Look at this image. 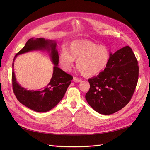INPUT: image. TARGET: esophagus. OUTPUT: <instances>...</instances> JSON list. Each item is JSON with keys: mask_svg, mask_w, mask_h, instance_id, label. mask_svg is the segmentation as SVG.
I'll return each mask as SVG.
<instances>
[{"mask_svg": "<svg viewBox=\"0 0 150 150\" xmlns=\"http://www.w3.org/2000/svg\"><path fill=\"white\" fill-rule=\"evenodd\" d=\"M81 81H82V79H81V78H76V77H74L73 78V81L75 83H79Z\"/></svg>", "mask_w": 150, "mask_h": 150, "instance_id": "34e87169", "label": "esophagus"}]
</instances>
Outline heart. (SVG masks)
Masks as SVG:
<instances>
[{
	"label": "heart",
	"mask_w": 150,
	"mask_h": 150,
	"mask_svg": "<svg viewBox=\"0 0 150 150\" xmlns=\"http://www.w3.org/2000/svg\"><path fill=\"white\" fill-rule=\"evenodd\" d=\"M69 49L63 47L59 54V62L64 71H69L75 59L79 70L84 76L97 75L107 67L111 53L105 46L88 40H76L69 44Z\"/></svg>",
	"instance_id": "1"
}]
</instances>
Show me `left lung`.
I'll return each instance as SVG.
<instances>
[{
  "instance_id": "1",
  "label": "left lung",
  "mask_w": 150,
  "mask_h": 150,
  "mask_svg": "<svg viewBox=\"0 0 150 150\" xmlns=\"http://www.w3.org/2000/svg\"><path fill=\"white\" fill-rule=\"evenodd\" d=\"M138 75V61L131 47L125 46L111 53L106 69L88 79L90 88L85 96L86 101L100 114H113L130 101Z\"/></svg>"
}]
</instances>
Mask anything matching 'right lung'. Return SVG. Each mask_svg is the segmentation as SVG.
Wrapping results in <instances>:
<instances>
[{
	"label": "right lung",
	"instance_id": "1",
	"mask_svg": "<svg viewBox=\"0 0 150 150\" xmlns=\"http://www.w3.org/2000/svg\"><path fill=\"white\" fill-rule=\"evenodd\" d=\"M56 42L54 40L44 38H31L26 42L25 46L18 52L12 62V88L16 96L21 103L30 110L39 112L51 110L64 97L66 90L71 83L72 76L58 67L59 55L56 49ZM34 50H46L51 52L50 55L54 63L52 78L48 85L42 90H27L21 87L16 81L13 72V62L19 54Z\"/></svg>",
	"mask_w": 150,
	"mask_h": 150
}]
</instances>
